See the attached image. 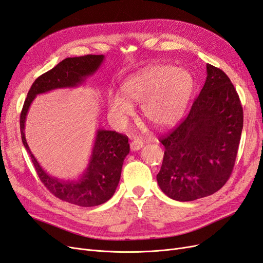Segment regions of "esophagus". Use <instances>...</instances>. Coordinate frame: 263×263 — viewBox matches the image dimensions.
<instances>
[{
	"label": "esophagus",
	"instance_id": "esophagus-1",
	"mask_svg": "<svg viewBox=\"0 0 263 263\" xmlns=\"http://www.w3.org/2000/svg\"><path fill=\"white\" fill-rule=\"evenodd\" d=\"M143 145H144V143H143V141L140 140V139H134V140L131 142V144H130V146H131V149H132V151H138V149L142 148Z\"/></svg>",
	"mask_w": 263,
	"mask_h": 263
}]
</instances>
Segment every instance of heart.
Listing matches in <instances>:
<instances>
[{
  "label": "heart",
  "instance_id": "1",
  "mask_svg": "<svg viewBox=\"0 0 263 263\" xmlns=\"http://www.w3.org/2000/svg\"><path fill=\"white\" fill-rule=\"evenodd\" d=\"M193 88L191 74L172 65H153L131 75L122 84V94L109 97V111L118 123L133 116L131 103L142 104L145 119L158 128L175 123L181 117Z\"/></svg>",
  "mask_w": 263,
  "mask_h": 263
}]
</instances>
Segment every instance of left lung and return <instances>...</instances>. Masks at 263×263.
<instances>
[{
    "instance_id": "8db88e82",
    "label": "left lung",
    "mask_w": 263,
    "mask_h": 263,
    "mask_svg": "<svg viewBox=\"0 0 263 263\" xmlns=\"http://www.w3.org/2000/svg\"><path fill=\"white\" fill-rule=\"evenodd\" d=\"M206 81L188 116L160 139L159 188L177 201L211 196L230 179L243 124L239 96L228 76L206 65Z\"/></svg>"
}]
</instances>
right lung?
I'll list each match as a JSON object with an SVG mask.
<instances>
[{"label": "right lung", "mask_w": 263, "mask_h": 263, "mask_svg": "<svg viewBox=\"0 0 263 263\" xmlns=\"http://www.w3.org/2000/svg\"><path fill=\"white\" fill-rule=\"evenodd\" d=\"M104 58L103 54L66 58L53 69L40 75L32 83L25 99L20 120L23 144L30 155L41 182L54 197L85 208L103 204L114 196L120 180L123 160L130 152L128 137L116 131L98 130L85 173L79 180L63 181L48 175L32 155L25 138V120L29 106L38 94L81 85L87 76L98 70Z\"/></svg>", "instance_id": "right-lung-1"}]
</instances>
